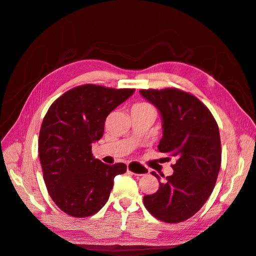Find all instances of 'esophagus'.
<instances>
[{
	"label": "esophagus",
	"mask_w": 256,
	"mask_h": 256,
	"mask_svg": "<svg viewBox=\"0 0 256 256\" xmlns=\"http://www.w3.org/2000/svg\"><path fill=\"white\" fill-rule=\"evenodd\" d=\"M126 165H128V172L134 174L136 176H143L146 172V168L137 162H134V161L128 162Z\"/></svg>",
	"instance_id": "1"
}]
</instances>
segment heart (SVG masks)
I'll return each instance as SVG.
<instances>
[{
  "instance_id": "1",
  "label": "heart",
  "mask_w": 256,
  "mask_h": 256,
  "mask_svg": "<svg viewBox=\"0 0 256 256\" xmlns=\"http://www.w3.org/2000/svg\"><path fill=\"white\" fill-rule=\"evenodd\" d=\"M135 108H143V106H148V104H136V106H134Z\"/></svg>"
}]
</instances>
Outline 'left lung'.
I'll return each instance as SVG.
<instances>
[{
  "instance_id": "obj_1",
  "label": "left lung",
  "mask_w": 256,
  "mask_h": 256,
  "mask_svg": "<svg viewBox=\"0 0 256 256\" xmlns=\"http://www.w3.org/2000/svg\"><path fill=\"white\" fill-rule=\"evenodd\" d=\"M161 115L163 136L158 150L176 158L174 174L159 190L144 196L150 212L165 223H180L202 208L212 192L220 168V132L212 114L194 95L178 88L140 90Z\"/></svg>"
}]
</instances>
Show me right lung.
<instances>
[{
  "instance_id": "add662e5",
  "label": "right lung",
  "mask_w": 256,
  "mask_h": 256,
  "mask_svg": "<svg viewBox=\"0 0 256 256\" xmlns=\"http://www.w3.org/2000/svg\"><path fill=\"white\" fill-rule=\"evenodd\" d=\"M135 88L84 84L66 92L49 108L38 137L44 181L64 212L86 218L108 202L114 178L126 172L124 163L108 165L95 159L92 143L104 135L108 115Z\"/></svg>"
}]
</instances>
